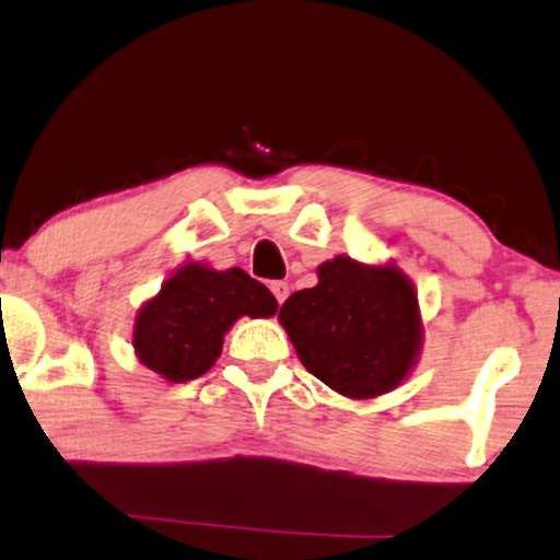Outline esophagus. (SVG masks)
<instances>
[{"instance_id": "1", "label": "esophagus", "mask_w": 560, "mask_h": 560, "mask_svg": "<svg viewBox=\"0 0 560 560\" xmlns=\"http://www.w3.org/2000/svg\"><path fill=\"white\" fill-rule=\"evenodd\" d=\"M271 292L276 296V302L284 304V300L289 296V284L287 281H271Z\"/></svg>"}]
</instances>
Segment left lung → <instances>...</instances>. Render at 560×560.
Instances as JSON below:
<instances>
[{"instance_id":"obj_1","label":"left lung","mask_w":560,"mask_h":560,"mask_svg":"<svg viewBox=\"0 0 560 560\" xmlns=\"http://www.w3.org/2000/svg\"><path fill=\"white\" fill-rule=\"evenodd\" d=\"M317 279L279 312L304 369L350 399L397 389L422 346L412 281L392 264L366 266L348 256L325 260Z\"/></svg>"}]
</instances>
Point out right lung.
<instances>
[{
  "label": "right lung",
  "instance_id": "obj_1",
  "mask_svg": "<svg viewBox=\"0 0 560 560\" xmlns=\"http://www.w3.org/2000/svg\"><path fill=\"white\" fill-rule=\"evenodd\" d=\"M276 310L273 294L243 268L214 271L205 264H184L140 307L132 346L143 366L166 382L184 384L214 366L237 317H271Z\"/></svg>",
  "mask_w": 560,
  "mask_h": 560
}]
</instances>
